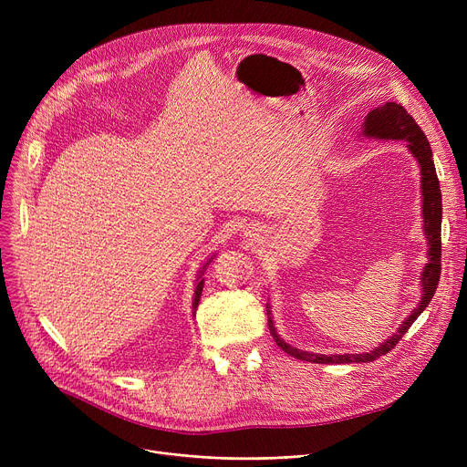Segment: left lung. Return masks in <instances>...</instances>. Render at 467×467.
<instances>
[{"mask_svg":"<svg viewBox=\"0 0 467 467\" xmlns=\"http://www.w3.org/2000/svg\"><path fill=\"white\" fill-rule=\"evenodd\" d=\"M363 132L367 136H375V138L409 141L410 153L420 164L422 196H424V202H422L424 231H426L428 244H430V250H428L430 263L426 265L424 273H422V301L401 324V327L398 329V333L394 337H389L384 345H380L379 348H373L371 352H365V354L324 356V354H310V352H303L299 348H293L278 337L273 320L268 317V329H271V335L276 340V345L289 356L303 359V361H310V363H367V361H373V359L388 354L391 348H396V345L401 340V337L409 331V327L414 324L416 317H419L424 312V308L430 305V301L433 299V293L437 289V284H439L441 217H443V206H441V187H439V180H437L430 141H428L426 134L422 132V129L416 125L414 119L407 113V109L396 102H388L382 108H377V109L367 113V119L363 122Z\"/></svg>","mask_w":467,"mask_h":467,"instance_id":"1","label":"left lung"}]
</instances>
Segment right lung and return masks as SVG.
Returning <instances> with one entry per match:
<instances>
[{"label": "right lung", "mask_w": 467, "mask_h": 467, "mask_svg": "<svg viewBox=\"0 0 467 467\" xmlns=\"http://www.w3.org/2000/svg\"><path fill=\"white\" fill-rule=\"evenodd\" d=\"M210 263V261H208ZM206 263V265H208ZM204 265V266H206ZM202 275L204 273H201V276H199V280H196V289H194V299H192V310L196 312V306H199V301H201V296H202V287H204V278H202Z\"/></svg>", "instance_id": "right-lung-1"}]
</instances>
